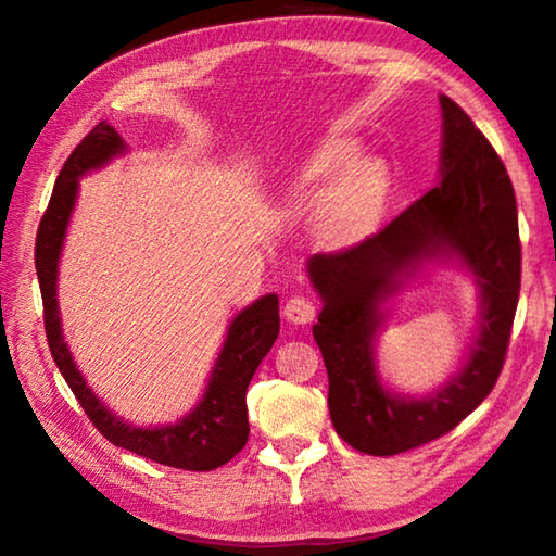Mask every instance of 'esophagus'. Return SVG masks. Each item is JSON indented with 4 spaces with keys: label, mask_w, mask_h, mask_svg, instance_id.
Returning <instances> with one entry per match:
<instances>
[{
    "label": "esophagus",
    "mask_w": 556,
    "mask_h": 556,
    "mask_svg": "<svg viewBox=\"0 0 556 556\" xmlns=\"http://www.w3.org/2000/svg\"><path fill=\"white\" fill-rule=\"evenodd\" d=\"M314 316H316V306H314L312 299L291 296L285 304V318L289 324H294V326L312 324Z\"/></svg>",
    "instance_id": "esophagus-1"
}]
</instances>
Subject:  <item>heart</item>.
I'll use <instances>...</instances> for the list:
<instances>
[{
    "instance_id": "obj_1",
    "label": "heart",
    "mask_w": 556,
    "mask_h": 556,
    "mask_svg": "<svg viewBox=\"0 0 556 556\" xmlns=\"http://www.w3.org/2000/svg\"><path fill=\"white\" fill-rule=\"evenodd\" d=\"M357 156V144L351 139H328L301 162L289 178L294 193H308L338 176ZM351 166V165H350ZM352 167V166H351ZM348 168V167H346ZM349 169V168H348ZM384 191V168L375 159L357 162L328 188L318 208V228L331 240L353 235L370 218Z\"/></svg>"
}]
</instances>
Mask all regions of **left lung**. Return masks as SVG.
Instances as JSON below:
<instances>
[{
	"instance_id": "left-lung-1",
	"label": "left lung",
	"mask_w": 556,
	"mask_h": 556,
	"mask_svg": "<svg viewBox=\"0 0 556 556\" xmlns=\"http://www.w3.org/2000/svg\"><path fill=\"white\" fill-rule=\"evenodd\" d=\"M439 184L353 248L314 255L308 279L324 301L314 338L328 372V412L345 444L394 456L466 419L495 388L520 296L515 191L501 156L454 100L441 96ZM429 261L456 264L482 296L467 363L439 391L392 393L374 363L383 304Z\"/></svg>"
}]
</instances>
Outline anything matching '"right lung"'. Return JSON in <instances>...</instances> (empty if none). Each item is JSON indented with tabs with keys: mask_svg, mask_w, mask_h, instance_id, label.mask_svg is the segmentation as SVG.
Instances as JSON below:
<instances>
[{
	"mask_svg": "<svg viewBox=\"0 0 556 556\" xmlns=\"http://www.w3.org/2000/svg\"><path fill=\"white\" fill-rule=\"evenodd\" d=\"M127 144L115 127L100 122L90 135L73 149L63 164L53 195L46 208L39 232H36V275L43 296L46 338L55 365L68 382L80 407L86 409L92 425L108 441L135 454L152 458L156 464L184 470H213L242 451L250 437L248 421V384L255 375L262 357L269 353L279 336V299L265 294L252 301L248 308L232 318L223 348L215 361L208 384L199 404L166 427H135L105 407L96 392L88 388L78 365L63 341L61 312H59V262L63 240L78 199V178L92 168L105 166L112 156L125 154Z\"/></svg>",
	"mask_w": 556,
	"mask_h": 556,
	"instance_id": "right-lung-1",
	"label": "right lung"
}]
</instances>
